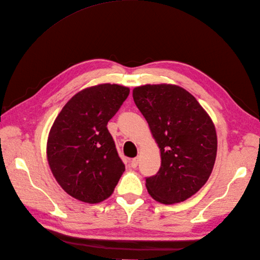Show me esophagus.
Listing matches in <instances>:
<instances>
[{
    "mask_svg": "<svg viewBox=\"0 0 260 260\" xmlns=\"http://www.w3.org/2000/svg\"><path fill=\"white\" fill-rule=\"evenodd\" d=\"M130 165L132 168H137L138 165H139V157H136V158H132L130 160Z\"/></svg>",
    "mask_w": 260,
    "mask_h": 260,
    "instance_id": "esophagus-1",
    "label": "esophagus"
}]
</instances>
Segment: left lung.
<instances>
[{
	"instance_id": "obj_1",
	"label": "left lung",
	"mask_w": 260,
	"mask_h": 260,
	"mask_svg": "<svg viewBox=\"0 0 260 260\" xmlns=\"http://www.w3.org/2000/svg\"><path fill=\"white\" fill-rule=\"evenodd\" d=\"M133 100L160 148V168L145 180L149 195L162 204L187 200L207 182L215 165L217 135L210 117L178 85L138 86Z\"/></svg>"
}]
</instances>
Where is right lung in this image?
<instances>
[{
    "label": "right lung",
    "mask_w": 260,
    "mask_h": 260,
    "mask_svg": "<svg viewBox=\"0 0 260 260\" xmlns=\"http://www.w3.org/2000/svg\"><path fill=\"white\" fill-rule=\"evenodd\" d=\"M129 88L99 84L70 99L48 140L53 176L73 198L96 204L109 198L124 171L107 123L129 95Z\"/></svg>",
    "instance_id": "1"
}]
</instances>
